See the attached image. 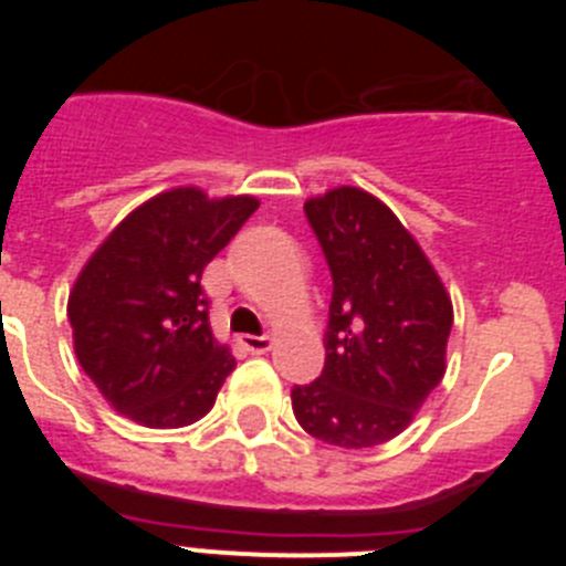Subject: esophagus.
Listing matches in <instances>:
<instances>
[{
    "label": "esophagus",
    "instance_id": "esophagus-1",
    "mask_svg": "<svg viewBox=\"0 0 566 566\" xmlns=\"http://www.w3.org/2000/svg\"><path fill=\"white\" fill-rule=\"evenodd\" d=\"M240 343H243V348L252 354H263L272 348V337H269V334H243Z\"/></svg>",
    "mask_w": 566,
    "mask_h": 566
}]
</instances>
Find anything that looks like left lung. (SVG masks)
<instances>
[{
	"label": "left lung",
	"instance_id": "obj_1",
	"mask_svg": "<svg viewBox=\"0 0 566 566\" xmlns=\"http://www.w3.org/2000/svg\"><path fill=\"white\" fill-rule=\"evenodd\" d=\"M332 269L326 365L294 385L300 428L337 448H374L413 422L444 377L451 294L413 234L357 187L306 201Z\"/></svg>",
	"mask_w": 566,
	"mask_h": 566
}]
</instances>
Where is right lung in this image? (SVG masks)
Returning a JSON list of instances; mask_svg holds the SVG:
<instances>
[{
    "instance_id": "add662e5",
    "label": "right lung",
    "mask_w": 566,
    "mask_h": 566,
    "mask_svg": "<svg viewBox=\"0 0 566 566\" xmlns=\"http://www.w3.org/2000/svg\"><path fill=\"white\" fill-rule=\"evenodd\" d=\"M258 207L252 195L169 189L84 263L67 300L73 348L115 411L144 428H184L212 411L234 357L209 326L201 274Z\"/></svg>"
}]
</instances>
